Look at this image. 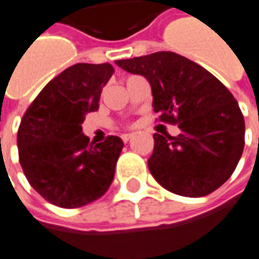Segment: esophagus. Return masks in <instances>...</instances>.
I'll return each mask as SVG.
<instances>
[{
	"label": "esophagus",
	"mask_w": 259,
	"mask_h": 259,
	"mask_svg": "<svg viewBox=\"0 0 259 259\" xmlns=\"http://www.w3.org/2000/svg\"><path fill=\"white\" fill-rule=\"evenodd\" d=\"M133 137H135V133H126V135H122V140H123V143H127Z\"/></svg>",
	"instance_id": "esophagus-1"
}]
</instances>
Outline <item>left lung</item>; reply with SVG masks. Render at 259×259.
Returning a JSON list of instances; mask_svg holds the SVG:
<instances>
[{"mask_svg": "<svg viewBox=\"0 0 259 259\" xmlns=\"http://www.w3.org/2000/svg\"><path fill=\"white\" fill-rule=\"evenodd\" d=\"M115 64L144 76L159 119L179 126L176 137L154 135L148 159L154 179L185 197H202L221 187L244 150V118L232 93L206 69L170 51Z\"/></svg>", "mask_w": 259, "mask_h": 259, "instance_id": "8db88e82", "label": "left lung"}]
</instances>
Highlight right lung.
Returning <instances> with one entry per match:
<instances>
[{"mask_svg": "<svg viewBox=\"0 0 259 259\" xmlns=\"http://www.w3.org/2000/svg\"><path fill=\"white\" fill-rule=\"evenodd\" d=\"M111 64H76L48 83L18 130L20 166L34 190L61 208L87 205L107 193L123 148L118 136L89 144L81 123L98 109Z\"/></svg>", "mask_w": 259, "mask_h": 259, "instance_id": "obj_1", "label": "right lung"}]
</instances>
